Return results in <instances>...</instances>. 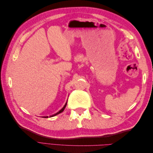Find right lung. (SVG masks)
<instances>
[{
  "mask_svg": "<svg viewBox=\"0 0 153 153\" xmlns=\"http://www.w3.org/2000/svg\"><path fill=\"white\" fill-rule=\"evenodd\" d=\"M66 105H67V102L66 103V104H65V105H64V106H63V108L61 109V110H60L58 112H57L56 114H53V115H51L50 116V117H53V116H55V115H57V114H60V113H61V112H62L63 111H64V108H65V107H66ZM45 118H48V116H47V117H45Z\"/></svg>",
  "mask_w": 153,
  "mask_h": 153,
  "instance_id": "1",
  "label": "right lung"
}]
</instances>
